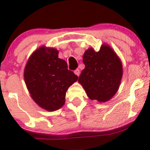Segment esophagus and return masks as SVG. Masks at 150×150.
I'll list each match as a JSON object with an SVG mask.
<instances>
[{"label": "esophagus", "mask_w": 150, "mask_h": 150, "mask_svg": "<svg viewBox=\"0 0 150 150\" xmlns=\"http://www.w3.org/2000/svg\"><path fill=\"white\" fill-rule=\"evenodd\" d=\"M74 74H76V76H79V74H80V71H79V69H76V70L74 71Z\"/></svg>", "instance_id": "esophagus-1"}]
</instances>
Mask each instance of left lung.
<instances>
[{
  "mask_svg": "<svg viewBox=\"0 0 150 150\" xmlns=\"http://www.w3.org/2000/svg\"><path fill=\"white\" fill-rule=\"evenodd\" d=\"M85 68L79 82L91 100H109L117 92L122 77V64L110 46L103 44L98 52L89 48L83 57Z\"/></svg>",
  "mask_w": 150,
  "mask_h": 150,
  "instance_id": "left-lung-1",
  "label": "left lung"
}]
</instances>
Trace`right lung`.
<instances>
[{"label":"right lung","mask_w":150,"mask_h":150,"mask_svg":"<svg viewBox=\"0 0 150 150\" xmlns=\"http://www.w3.org/2000/svg\"><path fill=\"white\" fill-rule=\"evenodd\" d=\"M24 78L33 100L41 108L55 111L63 107L66 91L78 79L59 58V51L41 46L34 51L26 64Z\"/></svg>","instance_id":"add662e5"}]
</instances>
